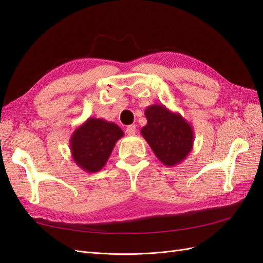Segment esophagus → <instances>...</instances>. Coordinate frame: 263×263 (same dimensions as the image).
Wrapping results in <instances>:
<instances>
[{"label":"esophagus","instance_id":"esophagus-1","mask_svg":"<svg viewBox=\"0 0 263 263\" xmlns=\"http://www.w3.org/2000/svg\"><path fill=\"white\" fill-rule=\"evenodd\" d=\"M126 133H127V135H129V136H133V135H135V133H136V126L135 125L127 126Z\"/></svg>","mask_w":263,"mask_h":263}]
</instances>
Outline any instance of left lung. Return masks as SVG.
Segmentation results:
<instances>
[{
  "instance_id": "obj_1",
  "label": "left lung",
  "mask_w": 263,
  "mask_h": 263,
  "mask_svg": "<svg viewBox=\"0 0 263 263\" xmlns=\"http://www.w3.org/2000/svg\"><path fill=\"white\" fill-rule=\"evenodd\" d=\"M147 125L140 129L156 157L166 166L181 163L191 153L194 144L193 127L180 113L164 105L146 108Z\"/></svg>"
}]
</instances>
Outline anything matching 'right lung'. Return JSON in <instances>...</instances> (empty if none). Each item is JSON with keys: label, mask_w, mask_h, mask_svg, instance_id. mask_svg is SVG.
<instances>
[{"label": "right lung", "mask_w": 263, "mask_h": 263, "mask_svg": "<svg viewBox=\"0 0 263 263\" xmlns=\"http://www.w3.org/2000/svg\"><path fill=\"white\" fill-rule=\"evenodd\" d=\"M124 132L115 123L89 117L71 135L70 150L73 161L85 172L94 173L104 166Z\"/></svg>", "instance_id": "add662e5"}]
</instances>
